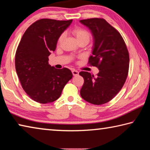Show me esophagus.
Returning <instances> with one entry per match:
<instances>
[{"instance_id": "esophagus-1", "label": "esophagus", "mask_w": 150, "mask_h": 150, "mask_svg": "<svg viewBox=\"0 0 150 150\" xmlns=\"http://www.w3.org/2000/svg\"><path fill=\"white\" fill-rule=\"evenodd\" d=\"M72 72L74 76H78V74H79V72H78V70H72Z\"/></svg>"}]
</instances>
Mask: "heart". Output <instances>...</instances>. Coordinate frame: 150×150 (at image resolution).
Returning a JSON list of instances; mask_svg holds the SVG:
<instances>
[{"label": "heart", "instance_id": "1", "mask_svg": "<svg viewBox=\"0 0 150 150\" xmlns=\"http://www.w3.org/2000/svg\"><path fill=\"white\" fill-rule=\"evenodd\" d=\"M72 33L74 35V36L76 38L77 41L78 42H86L88 43V42L90 41V34L89 33V32L88 30H86V29L81 28V27H76L74 29H72ZM64 34H62L61 35L59 36L58 39V44L60 45L61 43V42L62 41L63 38H64Z\"/></svg>", "mask_w": 150, "mask_h": 150}]
</instances>
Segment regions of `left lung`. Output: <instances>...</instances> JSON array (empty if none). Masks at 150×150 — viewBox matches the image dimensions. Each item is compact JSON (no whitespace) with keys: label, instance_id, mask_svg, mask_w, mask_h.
I'll use <instances>...</instances> for the list:
<instances>
[{"label":"left lung","instance_id":"left-lung-1","mask_svg":"<svg viewBox=\"0 0 150 150\" xmlns=\"http://www.w3.org/2000/svg\"><path fill=\"white\" fill-rule=\"evenodd\" d=\"M80 21L90 28L94 38L88 64L100 70L96 77L84 71L79 73L84 80L80 95L92 104H104L116 96L126 82L129 70L128 50L121 34L105 19Z\"/></svg>","mask_w":150,"mask_h":150}]
</instances>
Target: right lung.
Here are the masks:
<instances>
[{
	"label": "right lung",
	"instance_id": "right-lung-1",
	"mask_svg": "<svg viewBox=\"0 0 150 150\" xmlns=\"http://www.w3.org/2000/svg\"><path fill=\"white\" fill-rule=\"evenodd\" d=\"M72 20L42 18L26 29L15 54V68L23 90L32 100L48 104L58 99L72 73L66 68L56 69L48 64L58 37Z\"/></svg>",
	"mask_w": 150,
	"mask_h": 150
}]
</instances>
